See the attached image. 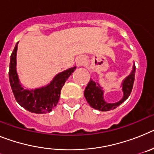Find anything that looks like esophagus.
Returning a JSON list of instances; mask_svg holds the SVG:
<instances>
[{"label": "esophagus", "instance_id": "esophagus-1", "mask_svg": "<svg viewBox=\"0 0 154 154\" xmlns=\"http://www.w3.org/2000/svg\"><path fill=\"white\" fill-rule=\"evenodd\" d=\"M84 62H85V58H84L83 56H79L77 58V61H76V63H77V65H78V66L83 65Z\"/></svg>", "mask_w": 154, "mask_h": 154}]
</instances>
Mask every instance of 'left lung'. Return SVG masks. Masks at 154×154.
<instances>
[{"instance_id":"1","label":"left lung","mask_w":154,"mask_h":154,"mask_svg":"<svg viewBox=\"0 0 154 154\" xmlns=\"http://www.w3.org/2000/svg\"><path fill=\"white\" fill-rule=\"evenodd\" d=\"M135 65H133V71L129 75L123 80L122 83V90L123 92V96L121 100L115 103H108L104 100L103 97V90L102 87L95 82L92 79H90L87 86L85 87L84 96L88 103L91 107L99 110V111H109L114 109L130 96L133 86V82L135 79Z\"/></svg>"}]
</instances>
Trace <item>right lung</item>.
Wrapping results in <instances>:
<instances>
[{
    "mask_svg": "<svg viewBox=\"0 0 154 154\" xmlns=\"http://www.w3.org/2000/svg\"><path fill=\"white\" fill-rule=\"evenodd\" d=\"M17 42L11 55L9 68V80L12 92L16 101L23 108L34 113H47L51 112L58 103L61 90L66 80L76 69L70 68L58 73L52 81L46 86L35 89H24L20 84L16 71V55L17 50Z\"/></svg>",
    "mask_w": 154,
    "mask_h": 154,
    "instance_id": "obj_1",
    "label": "right lung"
}]
</instances>
